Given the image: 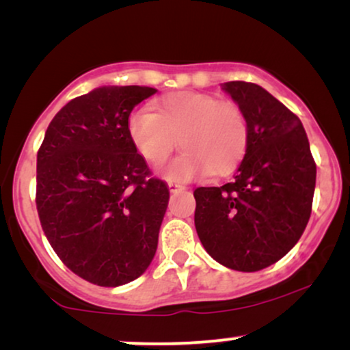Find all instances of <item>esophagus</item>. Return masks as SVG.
<instances>
[{
  "label": "esophagus",
  "mask_w": 350,
  "mask_h": 350,
  "mask_svg": "<svg viewBox=\"0 0 350 350\" xmlns=\"http://www.w3.org/2000/svg\"><path fill=\"white\" fill-rule=\"evenodd\" d=\"M169 189L172 191V193H175V191H178V189H185V186L183 185H180V183H175V181H169Z\"/></svg>",
  "instance_id": "34e87169"
}]
</instances>
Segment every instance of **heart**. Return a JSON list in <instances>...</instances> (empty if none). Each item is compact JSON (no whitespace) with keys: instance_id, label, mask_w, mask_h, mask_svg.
Segmentation results:
<instances>
[{"instance_id":"heart-1","label":"heart","mask_w":350,"mask_h":350,"mask_svg":"<svg viewBox=\"0 0 350 350\" xmlns=\"http://www.w3.org/2000/svg\"><path fill=\"white\" fill-rule=\"evenodd\" d=\"M127 131L138 154L152 167L169 159L178 138L185 151L167 169L172 180L231 174L250 142L247 116L237 103L189 90L164 95L154 113L133 111Z\"/></svg>"}]
</instances>
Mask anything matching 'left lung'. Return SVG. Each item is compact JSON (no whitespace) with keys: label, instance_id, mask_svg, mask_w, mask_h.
<instances>
[{"label":"left lung","instance_id":"obj_1","mask_svg":"<svg viewBox=\"0 0 350 350\" xmlns=\"http://www.w3.org/2000/svg\"><path fill=\"white\" fill-rule=\"evenodd\" d=\"M245 113L250 142L232 181L194 191V224L219 265L255 272L285 256L303 236L315 189V167L299 118L245 81L221 84Z\"/></svg>","mask_w":350,"mask_h":350}]
</instances>
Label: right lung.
<instances>
[{
  "label": "right lung",
  "mask_w": 350,
  "mask_h": 350,
  "mask_svg": "<svg viewBox=\"0 0 350 350\" xmlns=\"http://www.w3.org/2000/svg\"><path fill=\"white\" fill-rule=\"evenodd\" d=\"M156 92L103 85L70 100L38 151L42 231L62 262L90 284H129L154 258L170 194L151 176L127 122L132 109Z\"/></svg>",
  "instance_id": "right-lung-1"
}]
</instances>
